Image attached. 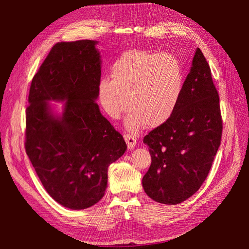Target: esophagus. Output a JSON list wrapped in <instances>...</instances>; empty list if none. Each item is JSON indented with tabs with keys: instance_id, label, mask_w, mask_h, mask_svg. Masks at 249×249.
Returning a JSON list of instances; mask_svg holds the SVG:
<instances>
[{
	"instance_id": "1",
	"label": "esophagus",
	"mask_w": 249,
	"mask_h": 249,
	"mask_svg": "<svg viewBox=\"0 0 249 249\" xmlns=\"http://www.w3.org/2000/svg\"><path fill=\"white\" fill-rule=\"evenodd\" d=\"M124 137V140L126 142V144H127V147H129L130 149H133L135 146H136L137 140H136V138H135L134 136H132V135L125 134Z\"/></svg>"
}]
</instances>
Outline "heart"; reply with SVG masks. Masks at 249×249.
<instances>
[{
	"instance_id": "heart-1",
	"label": "heart",
	"mask_w": 249,
	"mask_h": 249,
	"mask_svg": "<svg viewBox=\"0 0 249 249\" xmlns=\"http://www.w3.org/2000/svg\"><path fill=\"white\" fill-rule=\"evenodd\" d=\"M111 76L99 83L100 103L113 119H119L129 104L125 124L131 131L168 122L183 94V66L167 53L127 51L113 63Z\"/></svg>"
}]
</instances>
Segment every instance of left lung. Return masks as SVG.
Here are the masks:
<instances>
[{"instance_id":"8db88e82","label":"left lung","mask_w":249,"mask_h":249,"mask_svg":"<svg viewBox=\"0 0 249 249\" xmlns=\"http://www.w3.org/2000/svg\"><path fill=\"white\" fill-rule=\"evenodd\" d=\"M221 135L219 95L197 48L176 112L143 138L152 157L142 178L145 193L166 205L191 197L209 175Z\"/></svg>"}]
</instances>
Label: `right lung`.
Listing matches in <instances>:
<instances>
[{
	"instance_id": "obj_1",
	"label": "right lung",
	"mask_w": 249,
	"mask_h": 249,
	"mask_svg": "<svg viewBox=\"0 0 249 249\" xmlns=\"http://www.w3.org/2000/svg\"><path fill=\"white\" fill-rule=\"evenodd\" d=\"M96 43H56L33 77L26 109V153L44 189L71 210L103 198L109 165L126 149L95 102L102 62ZM50 100L65 102L61 115Z\"/></svg>"
}]
</instances>
